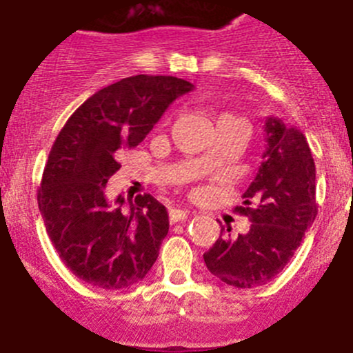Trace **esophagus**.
<instances>
[{
    "instance_id": "1",
    "label": "esophagus",
    "mask_w": 353,
    "mask_h": 353,
    "mask_svg": "<svg viewBox=\"0 0 353 353\" xmlns=\"http://www.w3.org/2000/svg\"><path fill=\"white\" fill-rule=\"evenodd\" d=\"M190 214V211H184V209H179V208H172L169 211V220L172 221V223H177V221H183L186 220Z\"/></svg>"
}]
</instances>
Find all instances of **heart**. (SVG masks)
<instances>
[{
    "instance_id": "b5f03b06",
    "label": "heart",
    "mask_w": 353,
    "mask_h": 353,
    "mask_svg": "<svg viewBox=\"0 0 353 353\" xmlns=\"http://www.w3.org/2000/svg\"><path fill=\"white\" fill-rule=\"evenodd\" d=\"M220 117H236V116H230V114H221ZM220 117H218V119H220Z\"/></svg>"
}]
</instances>
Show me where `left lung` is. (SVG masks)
I'll list each match as a JSON object with an SVG mask.
<instances>
[{"label":"left lung","instance_id":"1","mask_svg":"<svg viewBox=\"0 0 353 353\" xmlns=\"http://www.w3.org/2000/svg\"><path fill=\"white\" fill-rule=\"evenodd\" d=\"M263 132L262 163L236 208L252 221L250 230L237 237L220 234L204 253L211 274L237 288L260 287L283 271L319 212L315 161L303 132L272 116Z\"/></svg>","mask_w":353,"mask_h":353}]
</instances>
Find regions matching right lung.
I'll use <instances>...</instances> for the list:
<instances>
[{"mask_svg": "<svg viewBox=\"0 0 353 353\" xmlns=\"http://www.w3.org/2000/svg\"><path fill=\"white\" fill-rule=\"evenodd\" d=\"M188 81L133 75L110 84L75 110L49 153L38 208L50 243L77 278L121 290L145 278L169 232V214L149 193L125 205L109 202L107 181L119 170L117 153L145 139Z\"/></svg>", "mask_w": 353, "mask_h": 353, "instance_id": "obj_1", "label": "right lung"}]
</instances>
